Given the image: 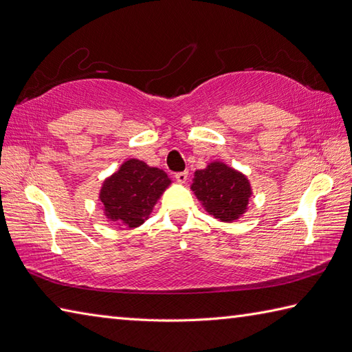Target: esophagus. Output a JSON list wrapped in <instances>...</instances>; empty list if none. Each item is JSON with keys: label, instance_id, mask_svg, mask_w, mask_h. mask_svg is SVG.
Masks as SVG:
<instances>
[{"label": "esophagus", "instance_id": "obj_1", "mask_svg": "<svg viewBox=\"0 0 352 352\" xmlns=\"http://www.w3.org/2000/svg\"><path fill=\"white\" fill-rule=\"evenodd\" d=\"M188 175H189V172L188 170H183V172H177L175 178H177L178 183H184L186 180H188Z\"/></svg>", "mask_w": 352, "mask_h": 352}]
</instances>
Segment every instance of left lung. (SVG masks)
Returning <instances> with one entry per match:
<instances>
[{
	"label": "left lung",
	"instance_id": "1",
	"mask_svg": "<svg viewBox=\"0 0 352 352\" xmlns=\"http://www.w3.org/2000/svg\"><path fill=\"white\" fill-rule=\"evenodd\" d=\"M190 189L206 210L222 222L241 218L251 197L248 178L221 162H213L206 169L197 170Z\"/></svg>",
	"mask_w": 352,
	"mask_h": 352
}]
</instances>
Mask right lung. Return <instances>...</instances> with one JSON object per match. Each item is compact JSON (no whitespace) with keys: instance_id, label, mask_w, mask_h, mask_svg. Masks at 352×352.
I'll return each mask as SVG.
<instances>
[{"instance_id":"add662e5","label":"right lung","mask_w":352,"mask_h":352,"mask_svg":"<svg viewBox=\"0 0 352 352\" xmlns=\"http://www.w3.org/2000/svg\"><path fill=\"white\" fill-rule=\"evenodd\" d=\"M169 184L164 170L130 159L104 182L100 199L110 221L136 228L148 219L157 199Z\"/></svg>"}]
</instances>
